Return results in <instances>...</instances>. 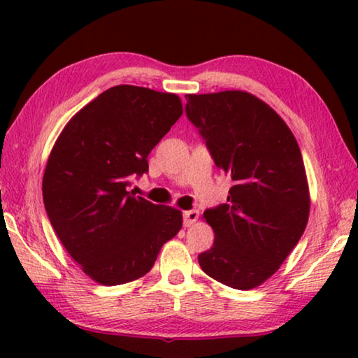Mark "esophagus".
<instances>
[{
    "instance_id": "1",
    "label": "esophagus",
    "mask_w": 358,
    "mask_h": 358,
    "mask_svg": "<svg viewBox=\"0 0 358 358\" xmlns=\"http://www.w3.org/2000/svg\"><path fill=\"white\" fill-rule=\"evenodd\" d=\"M184 227H192V224L199 220V212L197 210H187L184 212Z\"/></svg>"
}]
</instances>
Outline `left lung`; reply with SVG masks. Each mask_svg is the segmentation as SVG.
Instances as JSON below:
<instances>
[{"label": "left lung", "instance_id": "8db88e82", "mask_svg": "<svg viewBox=\"0 0 358 358\" xmlns=\"http://www.w3.org/2000/svg\"><path fill=\"white\" fill-rule=\"evenodd\" d=\"M185 99L187 119L233 180L228 202L203 212L215 241L199 264L223 285L251 290L278 271L306 228L310 192L300 146L280 115L249 92Z\"/></svg>", "mask_w": 358, "mask_h": 358}]
</instances>
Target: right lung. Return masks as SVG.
<instances>
[{
	"label": "right lung",
	"instance_id": "add662e5",
	"mask_svg": "<svg viewBox=\"0 0 358 358\" xmlns=\"http://www.w3.org/2000/svg\"><path fill=\"white\" fill-rule=\"evenodd\" d=\"M182 104L176 94L120 85L83 107L53 145L43 203L68 254L102 285L151 271L159 249L182 228L179 210L129 192L148 173V155Z\"/></svg>",
	"mask_w": 358,
	"mask_h": 358
}]
</instances>
